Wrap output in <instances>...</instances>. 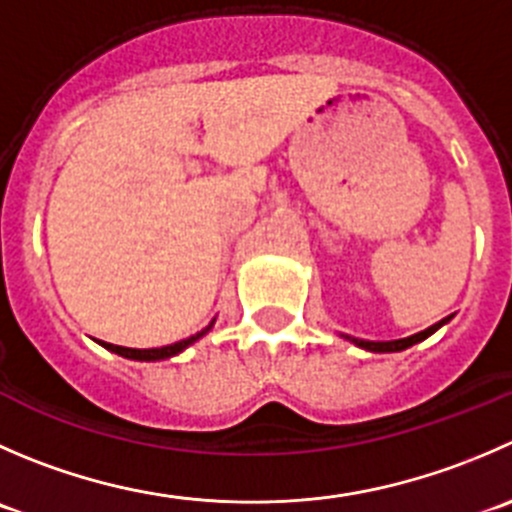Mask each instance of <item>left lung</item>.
<instances>
[{"mask_svg":"<svg viewBox=\"0 0 512 512\" xmlns=\"http://www.w3.org/2000/svg\"><path fill=\"white\" fill-rule=\"evenodd\" d=\"M448 320H450V317H445V320H440V322H435V325H430L428 330L418 332V335L403 337V340H390V342H370V340H357V337H347V340H352V342H355L357 347H365V350H370V352H398V350H405V347L415 345V342L425 340V337H430V335H433L435 330H438V327H443L445 322H448Z\"/></svg>","mask_w":512,"mask_h":512,"instance_id":"obj_1","label":"left lung"}]
</instances>
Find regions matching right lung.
Returning a JSON list of instances; mask_svg holds the SVG:
<instances>
[{"label":"right lung","mask_w":512,"mask_h":512,"mask_svg":"<svg viewBox=\"0 0 512 512\" xmlns=\"http://www.w3.org/2000/svg\"><path fill=\"white\" fill-rule=\"evenodd\" d=\"M212 322H215V320H212ZM212 322H210V325H207L205 330H202V332H197V335L187 337V340H180V342H175V345H165V347H150V350H135V347L109 345V342H102V345L107 347V350L117 352V355H122V357H130V360H165V357H172V355H177V352H182V350H185L187 345H192V342H195V340H200V337L205 335L207 330H210V327H212Z\"/></svg>","instance_id":"right-lung-1"}]
</instances>
